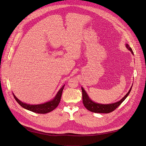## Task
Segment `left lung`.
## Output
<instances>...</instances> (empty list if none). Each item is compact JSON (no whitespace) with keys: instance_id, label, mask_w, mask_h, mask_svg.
I'll use <instances>...</instances> for the list:
<instances>
[{"instance_id":"obj_1","label":"left lung","mask_w":146,"mask_h":146,"mask_svg":"<svg viewBox=\"0 0 146 146\" xmlns=\"http://www.w3.org/2000/svg\"><path fill=\"white\" fill-rule=\"evenodd\" d=\"M126 47L128 48V50L131 52V53L134 54L132 48L129 47V45L128 44H126ZM132 87L130 88L129 91L128 92V93L125 95V96L121 99L120 101L116 103H113L111 104H97L94 102H93L92 100H90V99L89 98L88 95H87L86 92L85 90H84L83 88H82V98H83V103L84 106H85V108L88 110L89 111L95 112V113H110L112 111H113L117 109L118 107L122 104V102H123L126 98L129 95L130 91L131 90Z\"/></svg>"}]
</instances>
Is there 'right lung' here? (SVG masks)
Listing matches in <instances>:
<instances>
[{
    "instance_id": "add662e5",
    "label": "right lung",
    "mask_w": 146,
    "mask_h": 146,
    "mask_svg": "<svg viewBox=\"0 0 146 146\" xmlns=\"http://www.w3.org/2000/svg\"><path fill=\"white\" fill-rule=\"evenodd\" d=\"M64 87V85L59 90L57 94L52 100L40 105H29L23 103L21 101H20L19 99L14 95V94H13V95L14 98L15 99V100H16L17 102L24 108L37 113H47L53 111L55 108H56L57 106L58 105L61 100V95H62Z\"/></svg>"
}]
</instances>
